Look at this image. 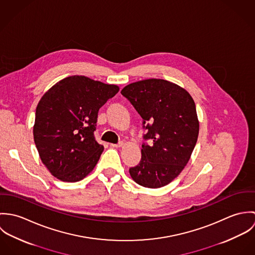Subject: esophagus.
I'll return each instance as SVG.
<instances>
[{
    "mask_svg": "<svg viewBox=\"0 0 255 255\" xmlns=\"http://www.w3.org/2000/svg\"><path fill=\"white\" fill-rule=\"evenodd\" d=\"M123 145H124V142H123V141H120L119 143H116V144H113V143L111 144L112 147H122Z\"/></svg>",
    "mask_w": 255,
    "mask_h": 255,
    "instance_id": "obj_1",
    "label": "esophagus"
}]
</instances>
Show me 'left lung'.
<instances>
[{
  "label": "left lung",
  "mask_w": 255,
  "mask_h": 255,
  "mask_svg": "<svg viewBox=\"0 0 255 255\" xmlns=\"http://www.w3.org/2000/svg\"><path fill=\"white\" fill-rule=\"evenodd\" d=\"M121 93L142 118L143 139L149 140L129 174L144 187H162L180 175L196 144L199 124L194 101L181 86L156 78L130 83Z\"/></svg>",
  "instance_id": "8db88e82"
}]
</instances>
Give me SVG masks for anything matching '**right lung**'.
Wrapping results in <instances>:
<instances>
[{"label":"right lung","instance_id":"add662e5","mask_svg":"<svg viewBox=\"0 0 255 255\" xmlns=\"http://www.w3.org/2000/svg\"><path fill=\"white\" fill-rule=\"evenodd\" d=\"M119 87L86 76H69L37 105L34 142L43 164L63 182H78L96 166L104 147L94 131L99 109Z\"/></svg>","mask_w":255,"mask_h":255}]
</instances>
